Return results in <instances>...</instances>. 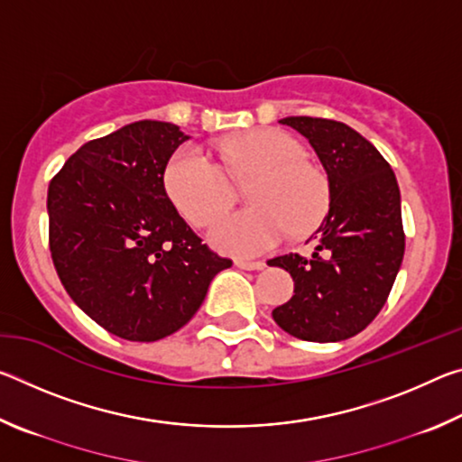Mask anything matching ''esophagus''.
<instances>
[{
  "label": "esophagus",
  "mask_w": 462,
  "mask_h": 462,
  "mask_svg": "<svg viewBox=\"0 0 462 462\" xmlns=\"http://www.w3.org/2000/svg\"><path fill=\"white\" fill-rule=\"evenodd\" d=\"M236 267L242 271H261L264 269L263 261H236Z\"/></svg>",
  "instance_id": "34e87169"
}]
</instances>
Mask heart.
Masks as SVG:
<instances>
[{"label":"heart","mask_w":462,"mask_h":462,"mask_svg":"<svg viewBox=\"0 0 462 462\" xmlns=\"http://www.w3.org/2000/svg\"><path fill=\"white\" fill-rule=\"evenodd\" d=\"M224 169L195 144L171 156L165 187L187 222L208 228L233 202L232 180H253V208L225 217L209 232L224 254L253 259L275 248L287 234L303 236L322 224L330 208V181L306 159V148L291 134L261 128L232 136L217 146Z\"/></svg>","instance_id":"b5f03b06"}]
</instances>
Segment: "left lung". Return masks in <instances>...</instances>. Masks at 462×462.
Returning a JSON list of instances; mask_svg holds the SVG:
<instances>
[{
    "label": "left lung",
    "mask_w": 462,
    "mask_h": 462,
    "mask_svg": "<svg viewBox=\"0 0 462 462\" xmlns=\"http://www.w3.org/2000/svg\"><path fill=\"white\" fill-rule=\"evenodd\" d=\"M281 124L310 140L330 181V208L314 254L289 253L269 264L289 271L293 297L273 319L295 338L336 342L369 326L385 306L405 250L400 187L393 169L346 124L293 116Z\"/></svg>",
    "instance_id": "8db88e82"
}]
</instances>
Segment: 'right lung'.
Instances as JSON below:
<instances>
[{
	"mask_svg": "<svg viewBox=\"0 0 462 462\" xmlns=\"http://www.w3.org/2000/svg\"><path fill=\"white\" fill-rule=\"evenodd\" d=\"M187 138L169 122L128 124L83 144L49 183V248L60 283L124 340L177 332L212 279L232 267L165 191L167 162Z\"/></svg>",
	"mask_w": 462,
	"mask_h": 462,
	"instance_id": "add662e5",
	"label": "right lung"
}]
</instances>
